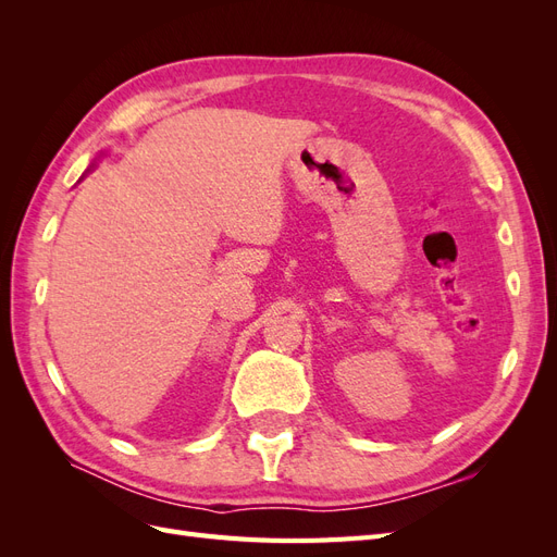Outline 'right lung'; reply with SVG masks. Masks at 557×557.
I'll return each mask as SVG.
<instances>
[{
  "label": "right lung",
  "instance_id": "obj_1",
  "mask_svg": "<svg viewBox=\"0 0 557 557\" xmlns=\"http://www.w3.org/2000/svg\"><path fill=\"white\" fill-rule=\"evenodd\" d=\"M95 166H97V162H92V164L88 166V172H92V170H95ZM88 172H86V174H88ZM86 174H83V176H86Z\"/></svg>",
  "mask_w": 557,
  "mask_h": 557
}]
</instances>
